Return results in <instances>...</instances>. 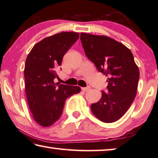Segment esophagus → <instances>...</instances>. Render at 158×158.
<instances>
[{
    "instance_id": "obj_1",
    "label": "esophagus",
    "mask_w": 158,
    "mask_h": 158,
    "mask_svg": "<svg viewBox=\"0 0 158 158\" xmlns=\"http://www.w3.org/2000/svg\"><path fill=\"white\" fill-rule=\"evenodd\" d=\"M81 89H82V91H83V92H87V91H89V90L91 89V87L87 86L86 87H82Z\"/></svg>"
}]
</instances>
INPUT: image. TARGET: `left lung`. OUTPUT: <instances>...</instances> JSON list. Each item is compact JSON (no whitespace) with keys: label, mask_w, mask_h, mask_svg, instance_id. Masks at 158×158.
<instances>
[{"label":"left lung","mask_w":158,"mask_h":158,"mask_svg":"<svg viewBox=\"0 0 158 158\" xmlns=\"http://www.w3.org/2000/svg\"><path fill=\"white\" fill-rule=\"evenodd\" d=\"M86 56L108 77L107 92L92 103L93 114L103 123L119 120L130 107L137 91L139 70L130 49L105 35L81 33Z\"/></svg>","instance_id":"8db88e82"}]
</instances>
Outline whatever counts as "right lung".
I'll return each instance as SVG.
<instances>
[{
  "instance_id": "1",
  "label": "right lung",
  "mask_w": 158,
  "mask_h": 158,
  "mask_svg": "<svg viewBox=\"0 0 158 158\" xmlns=\"http://www.w3.org/2000/svg\"><path fill=\"white\" fill-rule=\"evenodd\" d=\"M79 33L61 32L36 43L26 59L25 91L33 118L38 125L50 127L62 114L67 98L81 92L78 86L55 83L56 70Z\"/></svg>"
}]
</instances>
